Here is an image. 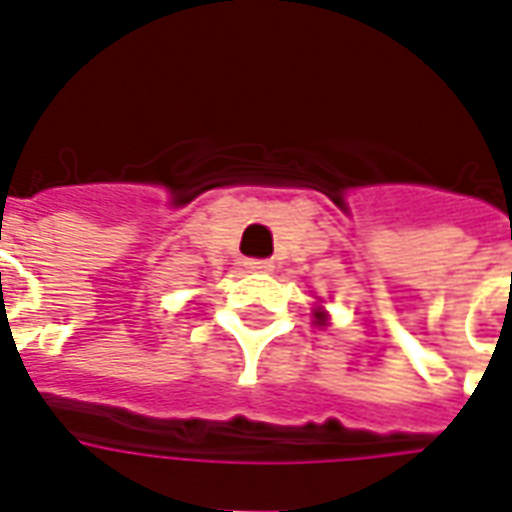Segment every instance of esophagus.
I'll use <instances>...</instances> for the list:
<instances>
[{
	"label": "esophagus",
	"instance_id": "esophagus-1",
	"mask_svg": "<svg viewBox=\"0 0 512 512\" xmlns=\"http://www.w3.org/2000/svg\"><path fill=\"white\" fill-rule=\"evenodd\" d=\"M245 270H248V272H270L272 270V261H267V259H248V261H245Z\"/></svg>",
	"mask_w": 512,
	"mask_h": 512
}]
</instances>
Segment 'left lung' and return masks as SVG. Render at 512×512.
<instances>
[{
    "label": "left lung",
    "instance_id": "8db88e82",
    "mask_svg": "<svg viewBox=\"0 0 512 512\" xmlns=\"http://www.w3.org/2000/svg\"><path fill=\"white\" fill-rule=\"evenodd\" d=\"M316 319H319V324L324 322V313H316Z\"/></svg>",
    "mask_w": 512,
    "mask_h": 512
}]
</instances>
